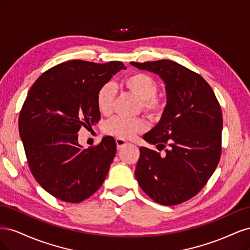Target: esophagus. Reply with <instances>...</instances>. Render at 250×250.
<instances>
[{
    "instance_id": "34e87169",
    "label": "esophagus",
    "mask_w": 250,
    "mask_h": 250,
    "mask_svg": "<svg viewBox=\"0 0 250 250\" xmlns=\"http://www.w3.org/2000/svg\"><path fill=\"white\" fill-rule=\"evenodd\" d=\"M116 143H117V148H118V150L122 149L124 146L127 145V142L124 141V140H121V139H117V140H116Z\"/></svg>"
}]
</instances>
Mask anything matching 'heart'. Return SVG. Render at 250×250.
<instances>
[{
    "label": "heart",
    "mask_w": 250,
    "mask_h": 250,
    "mask_svg": "<svg viewBox=\"0 0 250 250\" xmlns=\"http://www.w3.org/2000/svg\"><path fill=\"white\" fill-rule=\"evenodd\" d=\"M122 85L141 100L142 109L151 119H160L166 109L163 98L156 96L158 85L156 81L145 73H133L122 81ZM116 99V88L111 83H105L97 94V106L103 115H110ZM147 129L143 119H126L115 117L104 125V131L121 140H130Z\"/></svg>",
    "instance_id": "heart-1"
}]
</instances>
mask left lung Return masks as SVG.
Returning <instances> with one entry per match:
<instances>
[{
	"label": "left lung",
	"instance_id": "1",
	"mask_svg": "<svg viewBox=\"0 0 250 250\" xmlns=\"http://www.w3.org/2000/svg\"><path fill=\"white\" fill-rule=\"evenodd\" d=\"M130 63L157 74L167 93L161 121L143 137L158 150L166 148V156L141 147L135 178L151 199L163 206H176L200 192L220 161V104L199 74L175 62Z\"/></svg>",
	"mask_w": 250,
	"mask_h": 250
}]
</instances>
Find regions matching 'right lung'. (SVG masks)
Masks as SVG:
<instances>
[{"instance_id": "1", "label": "right lung", "mask_w": 250, "mask_h": 250, "mask_svg": "<svg viewBox=\"0 0 250 250\" xmlns=\"http://www.w3.org/2000/svg\"><path fill=\"white\" fill-rule=\"evenodd\" d=\"M122 69L121 62L70 60L44 72L29 90L19 117L20 135L35 180L59 200H85L107 175L115 139L105 137L83 149L78 131L99 122L98 90Z\"/></svg>"}]
</instances>
